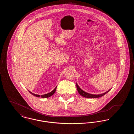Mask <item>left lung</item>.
<instances>
[{"label":"left lung","instance_id":"left-lung-1","mask_svg":"<svg viewBox=\"0 0 134 134\" xmlns=\"http://www.w3.org/2000/svg\"><path fill=\"white\" fill-rule=\"evenodd\" d=\"M77 89L78 90V92H79V93L81 96H82L84 97H86V98H98V97H102V96L105 95L106 93H107L108 91L110 90L109 89L108 91L102 93L100 94H89L88 93H87L85 91H84L82 89H81L79 86L78 85V84H76Z\"/></svg>","mask_w":134,"mask_h":134}]
</instances>
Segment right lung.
I'll list each match as a JSON object with an SVG mask.
<instances>
[{
    "label": "right lung",
    "mask_w": 134,
    "mask_h": 134,
    "mask_svg": "<svg viewBox=\"0 0 134 134\" xmlns=\"http://www.w3.org/2000/svg\"><path fill=\"white\" fill-rule=\"evenodd\" d=\"M56 88H57V87H56L55 88V89H54L53 91H52L51 92L48 93H47V94H44V95H42V96L36 94H34V93H32V92H31L30 91H29L30 92V93H31L32 94V95L35 96H36V97H40V96H41L42 98H47V97H50V96H52L53 94H54V93L55 92V91H56Z\"/></svg>",
    "instance_id": "1"
}]
</instances>
